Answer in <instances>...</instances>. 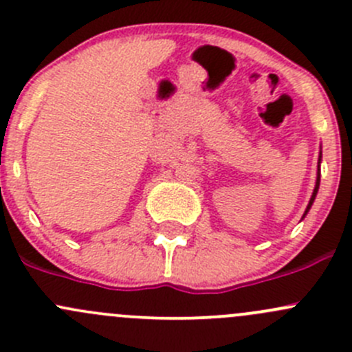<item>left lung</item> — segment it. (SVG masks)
Listing matches in <instances>:
<instances>
[{
  "label": "left lung",
  "instance_id": "1",
  "mask_svg": "<svg viewBox=\"0 0 352 352\" xmlns=\"http://www.w3.org/2000/svg\"><path fill=\"white\" fill-rule=\"evenodd\" d=\"M320 170V168H318ZM318 186H320V173H318V179H317V186H315V190H314V196H311V199H310V204H308V208H307V211H305V214H307L308 212V209H310V206L314 204V199H315V196H317V190H318Z\"/></svg>",
  "mask_w": 352,
  "mask_h": 352
}]
</instances>
